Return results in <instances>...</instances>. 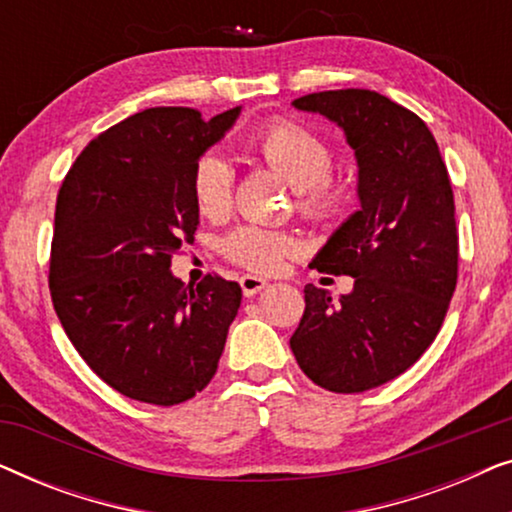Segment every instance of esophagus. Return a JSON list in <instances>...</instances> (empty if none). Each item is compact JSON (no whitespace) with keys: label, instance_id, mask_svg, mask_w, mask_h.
Wrapping results in <instances>:
<instances>
[{"label":"esophagus","instance_id":"1","mask_svg":"<svg viewBox=\"0 0 512 512\" xmlns=\"http://www.w3.org/2000/svg\"><path fill=\"white\" fill-rule=\"evenodd\" d=\"M240 286H242V293L244 296H256L258 291H263L268 282H265L263 277H256V275H242L240 277Z\"/></svg>","mask_w":512,"mask_h":512}]
</instances>
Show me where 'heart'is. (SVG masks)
<instances>
[{
  "mask_svg": "<svg viewBox=\"0 0 512 512\" xmlns=\"http://www.w3.org/2000/svg\"><path fill=\"white\" fill-rule=\"evenodd\" d=\"M249 151L296 188V209L312 223H328L342 212L345 184L335 177L333 149L324 137L291 118H272L249 139ZM195 207L212 221L226 219L233 209L235 172L219 153L195 160L191 174ZM221 251L251 272H279L286 258L300 254V240L291 230L242 226L221 242Z\"/></svg>",
  "mask_w": 512,
  "mask_h": 512,
  "instance_id": "b5f03b06",
  "label": "heart"
}]
</instances>
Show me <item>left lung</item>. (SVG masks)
<instances>
[{
	"label": "left lung",
	"instance_id": "left-lung-1",
	"mask_svg": "<svg viewBox=\"0 0 512 512\" xmlns=\"http://www.w3.org/2000/svg\"><path fill=\"white\" fill-rule=\"evenodd\" d=\"M345 130L359 163V200L310 268L354 277L338 300L305 286L291 335L298 366L335 394L405 373L443 326L459 275L454 193L431 130L375 90H324L293 100Z\"/></svg>",
	"mask_w": 512,
	"mask_h": 512
}]
</instances>
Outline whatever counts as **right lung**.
<instances>
[{
	"label": "right lung",
	"mask_w": 512,
	"mask_h": 512,
	"mask_svg": "<svg viewBox=\"0 0 512 512\" xmlns=\"http://www.w3.org/2000/svg\"><path fill=\"white\" fill-rule=\"evenodd\" d=\"M240 107H153L97 135L62 181L48 286L81 359L118 394L177 405L212 382L242 289L219 275L172 277L200 226L193 165Z\"/></svg>",
	"instance_id": "obj_1"
}]
</instances>
